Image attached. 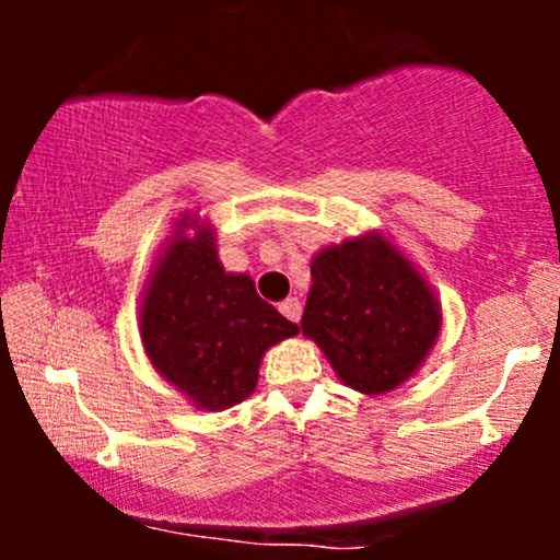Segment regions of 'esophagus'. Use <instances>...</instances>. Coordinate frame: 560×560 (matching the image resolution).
Returning a JSON list of instances; mask_svg holds the SVG:
<instances>
[{
	"instance_id": "1",
	"label": "esophagus",
	"mask_w": 560,
	"mask_h": 560,
	"mask_svg": "<svg viewBox=\"0 0 560 560\" xmlns=\"http://www.w3.org/2000/svg\"><path fill=\"white\" fill-rule=\"evenodd\" d=\"M279 311H281V316H284L287 320H294V324H298L300 316H302V305H300L298 298H287L279 305Z\"/></svg>"
}]
</instances>
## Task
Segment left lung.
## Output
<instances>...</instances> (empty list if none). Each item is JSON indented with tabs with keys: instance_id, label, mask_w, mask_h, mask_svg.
I'll use <instances>...</instances> for the list:
<instances>
[{
	"instance_id": "8db88e82",
	"label": "left lung",
	"mask_w": 560,
	"mask_h": 560,
	"mask_svg": "<svg viewBox=\"0 0 560 560\" xmlns=\"http://www.w3.org/2000/svg\"><path fill=\"white\" fill-rule=\"evenodd\" d=\"M311 276L302 334L316 339L347 387L382 395L419 369L440 334V305L384 236L320 249Z\"/></svg>"
}]
</instances>
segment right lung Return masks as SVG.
Masks as SVG:
<instances>
[{"mask_svg":"<svg viewBox=\"0 0 560 560\" xmlns=\"http://www.w3.org/2000/svg\"><path fill=\"white\" fill-rule=\"evenodd\" d=\"M213 242L202 226L168 244L141 305V342L199 408L223 410L253 395L262 352L300 329L260 300L249 276L223 271Z\"/></svg>","mask_w":560,"mask_h":560,"instance_id":"obj_1","label":"right lung"}]
</instances>
